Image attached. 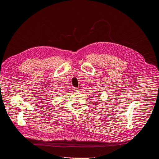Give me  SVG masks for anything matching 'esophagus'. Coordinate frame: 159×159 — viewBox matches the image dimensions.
I'll return each mask as SVG.
<instances>
[{
    "label": "esophagus",
    "mask_w": 159,
    "mask_h": 159,
    "mask_svg": "<svg viewBox=\"0 0 159 159\" xmlns=\"http://www.w3.org/2000/svg\"><path fill=\"white\" fill-rule=\"evenodd\" d=\"M73 91L75 92V93H76V92H79V88H74Z\"/></svg>",
    "instance_id": "esophagus-1"
}]
</instances>
